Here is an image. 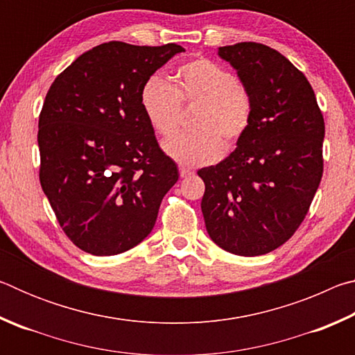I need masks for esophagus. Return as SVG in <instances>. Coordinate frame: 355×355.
Segmentation results:
<instances>
[{
  "label": "esophagus",
  "instance_id": "esophagus-1",
  "mask_svg": "<svg viewBox=\"0 0 355 355\" xmlns=\"http://www.w3.org/2000/svg\"><path fill=\"white\" fill-rule=\"evenodd\" d=\"M191 175H194V171L189 169V167H184V166L180 167V177L186 178V177H191Z\"/></svg>",
  "mask_w": 355,
  "mask_h": 355
}]
</instances>
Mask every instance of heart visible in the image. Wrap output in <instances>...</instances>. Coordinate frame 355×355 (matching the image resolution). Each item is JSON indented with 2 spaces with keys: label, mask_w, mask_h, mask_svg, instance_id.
<instances>
[{
  "label": "heart",
  "mask_w": 355,
  "mask_h": 355,
  "mask_svg": "<svg viewBox=\"0 0 355 355\" xmlns=\"http://www.w3.org/2000/svg\"><path fill=\"white\" fill-rule=\"evenodd\" d=\"M141 106L156 133L169 136L177 128L183 105H199L192 130L163 142L164 153L184 167L211 164L224 147H233L248 131L252 98L230 71L208 59H192L178 67L173 86L152 76L141 89Z\"/></svg>",
  "instance_id": "b5f03b06"
}]
</instances>
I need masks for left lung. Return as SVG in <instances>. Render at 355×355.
Wrapping results in <instances>:
<instances>
[{
	"label": "left lung",
	"mask_w": 355,
	"mask_h": 355,
	"mask_svg": "<svg viewBox=\"0 0 355 355\" xmlns=\"http://www.w3.org/2000/svg\"><path fill=\"white\" fill-rule=\"evenodd\" d=\"M252 98V119L236 148L203 167L202 213L209 238L230 254L257 257L290 239L322 177L324 119L302 71L266 45L218 50Z\"/></svg>",
	"instance_id": "8db88e82"
}]
</instances>
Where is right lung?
I'll return each instance as SVG.
<instances>
[{"mask_svg":"<svg viewBox=\"0 0 355 355\" xmlns=\"http://www.w3.org/2000/svg\"><path fill=\"white\" fill-rule=\"evenodd\" d=\"M184 48L107 42L75 59L39 117L40 184L65 235L97 257L144 241L178 180L141 106V89Z\"/></svg>","mask_w":355,"mask_h":355,"instance_id":"1","label":"right lung"}]
</instances>
